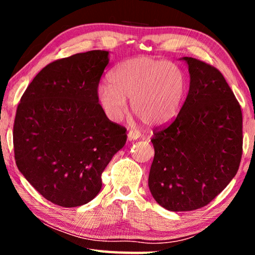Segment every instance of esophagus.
I'll list each match as a JSON object with an SVG mask.
<instances>
[{
	"label": "esophagus",
	"mask_w": 255,
	"mask_h": 255,
	"mask_svg": "<svg viewBox=\"0 0 255 255\" xmlns=\"http://www.w3.org/2000/svg\"><path fill=\"white\" fill-rule=\"evenodd\" d=\"M140 135L141 133L138 131V130H129V132H128V139L129 140H132V139H138V138L140 137Z\"/></svg>",
	"instance_id": "1"
}]
</instances>
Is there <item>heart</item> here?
I'll return each instance as SVG.
<instances>
[{
    "label": "heart",
    "mask_w": 255,
    "mask_h": 255,
    "mask_svg": "<svg viewBox=\"0 0 255 255\" xmlns=\"http://www.w3.org/2000/svg\"><path fill=\"white\" fill-rule=\"evenodd\" d=\"M110 85L98 90V100L112 122L131 110L149 126H161L178 114L187 89L182 71L167 60L137 57L125 60L111 72Z\"/></svg>",
    "instance_id": "b5f03b06"
}]
</instances>
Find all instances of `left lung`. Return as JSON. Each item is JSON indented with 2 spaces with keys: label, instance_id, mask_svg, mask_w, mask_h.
I'll return each instance as SVG.
<instances>
[{
  "label": "left lung",
  "instance_id": "obj_1",
  "mask_svg": "<svg viewBox=\"0 0 255 255\" xmlns=\"http://www.w3.org/2000/svg\"><path fill=\"white\" fill-rule=\"evenodd\" d=\"M188 63L190 88L169 125L154 129L148 187L171 211L202 208L234 178L243 153L241 106L225 77L202 60Z\"/></svg>",
  "mask_w": 255,
  "mask_h": 255
}]
</instances>
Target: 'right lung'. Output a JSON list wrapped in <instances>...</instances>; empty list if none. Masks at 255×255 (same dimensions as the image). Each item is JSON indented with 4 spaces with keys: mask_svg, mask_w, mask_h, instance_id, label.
Masks as SVG:
<instances>
[{
    "mask_svg": "<svg viewBox=\"0 0 255 255\" xmlns=\"http://www.w3.org/2000/svg\"><path fill=\"white\" fill-rule=\"evenodd\" d=\"M108 54L91 50L54 60L16 108V166L42 197L65 208L98 195L103 171L127 140V129L108 119L98 100Z\"/></svg>",
    "mask_w": 255,
    "mask_h": 255,
    "instance_id": "right-lung-1",
    "label": "right lung"
}]
</instances>
